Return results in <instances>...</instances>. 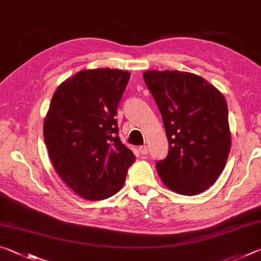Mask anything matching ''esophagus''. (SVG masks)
Masks as SVG:
<instances>
[{"label":"esophagus","mask_w":261,"mask_h":261,"mask_svg":"<svg viewBox=\"0 0 261 261\" xmlns=\"http://www.w3.org/2000/svg\"><path fill=\"white\" fill-rule=\"evenodd\" d=\"M139 152L142 153V154H147L148 153V147L146 145H143L139 147Z\"/></svg>","instance_id":"obj_1"}]
</instances>
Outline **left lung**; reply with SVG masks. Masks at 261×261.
Wrapping results in <instances>:
<instances>
[{
  "instance_id": "1",
  "label": "left lung",
  "mask_w": 261,
  "mask_h": 261,
  "mask_svg": "<svg viewBox=\"0 0 261 261\" xmlns=\"http://www.w3.org/2000/svg\"><path fill=\"white\" fill-rule=\"evenodd\" d=\"M143 76L168 139L167 156L155 164L160 179L182 195L204 192L216 182L230 152L224 96L193 73L147 71Z\"/></svg>"
}]
</instances>
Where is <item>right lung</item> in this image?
<instances>
[{
  "label": "right lung",
  "mask_w": 261,
  "mask_h": 261,
  "mask_svg": "<svg viewBox=\"0 0 261 261\" xmlns=\"http://www.w3.org/2000/svg\"><path fill=\"white\" fill-rule=\"evenodd\" d=\"M130 79L126 71L87 69L53 94L44 121L49 159L64 182L90 201L115 195L136 156L118 137L117 107Z\"/></svg>",
  "instance_id": "1"
}]
</instances>
